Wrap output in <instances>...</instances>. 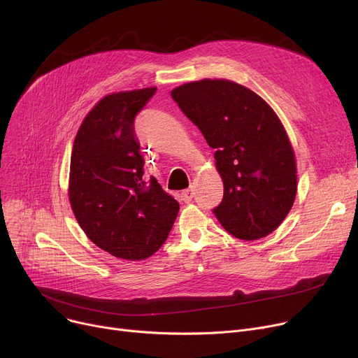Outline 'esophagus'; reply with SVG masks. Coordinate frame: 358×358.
<instances>
[{
	"label": "esophagus",
	"instance_id": "1",
	"mask_svg": "<svg viewBox=\"0 0 358 358\" xmlns=\"http://www.w3.org/2000/svg\"><path fill=\"white\" fill-rule=\"evenodd\" d=\"M194 197V192L192 190V189H187V190H184L182 193H181V200L182 201H185V203H189V201H192V199Z\"/></svg>",
	"mask_w": 358,
	"mask_h": 358
}]
</instances>
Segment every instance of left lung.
<instances>
[{"label":"left lung","instance_id":"obj_1","mask_svg":"<svg viewBox=\"0 0 358 358\" xmlns=\"http://www.w3.org/2000/svg\"><path fill=\"white\" fill-rule=\"evenodd\" d=\"M171 97L215 149L223 199L213 213L222 227L245 241L275 231L293 206L297 176L293 148L273 108L228 80L184 84Z\"/></svg>","mask_w":358,"mask_h":358}]
</instances>
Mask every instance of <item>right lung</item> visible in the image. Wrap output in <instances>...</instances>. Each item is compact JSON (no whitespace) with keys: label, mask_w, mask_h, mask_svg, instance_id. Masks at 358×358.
<instances>
[{"label":"right lung","mask_w":358,"mask_h":358,"mask_svg":"<svg viewBox=\"0 0 358 358\" xmlns=\"http://www.w3.org/2000/svg\"><path fill=\"white\" fill-rule=\"evenodd\" d=\"M155 91L100 100L78 129L71 155L69 201L80 227L99 248L130 261L162 247L180 210L154 177L143 178L135 117Z\"/></svg>","instance_id":"1"}]
</instances>
